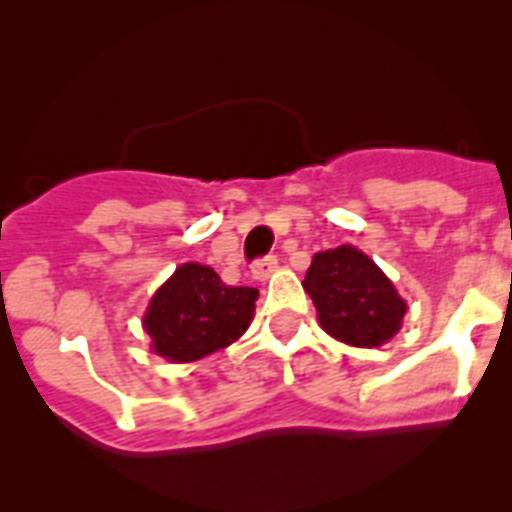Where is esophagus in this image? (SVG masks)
<instances>
[{
    "mask_svg": "<svg viewBox=\"0 0 512 512\" xmlns=\"http://www.w3.org/2000/svg\"><path fill=\"white\" fill-rule=\"evenodd\" d=\"M277 266H279L277 256H264V259H259V261H256V264L251 266L253 279H259V282H266V279H269L271 274L277 271Z\"/></svg>",
    "mask_w": 512,
    "mask_h": 512,
    "instance_id": "1",
    "label": "esophagus"
}]
</instances>
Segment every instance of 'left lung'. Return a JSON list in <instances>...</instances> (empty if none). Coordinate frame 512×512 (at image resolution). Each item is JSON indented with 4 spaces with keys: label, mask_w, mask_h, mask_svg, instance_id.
Masks as SVG:
<instances>
[{
    "label": "left lung",
    "mask_w": 512,
    "mask_h": 512,
    "mask_svg": "<svg viewBox=\"0 0 512 512\" xmlns=\"http://www.w3.org/2000/svg\"><path fill=\"white\" fill-rule=\"evenodd\" d=\"M302 287L325 333L348 346H382L400 330L408 310L395 284L354 246L315 253Z\"/></svg>",
    "instance_id": "obj_1"
}]
</instances>
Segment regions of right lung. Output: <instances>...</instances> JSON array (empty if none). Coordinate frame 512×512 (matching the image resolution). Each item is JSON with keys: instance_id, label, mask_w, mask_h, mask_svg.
<instances>
[{"instance_id": "right-lung-1", "label": "right lung", "mask_w": 512, "mask_h": 512, "mask_svg": "<svg viewBox=\"0 0 512 512\" xmlns=\"http://www.w3.org/2000/svg\"><path fill=\"white\" fill-rule=\"evenodd\" d=\"M256 300L259 289L230 287L210 266L182 264L156 289L143 325L158 356L184 364L241 338Z\"/></svg>"}]
</instances>
